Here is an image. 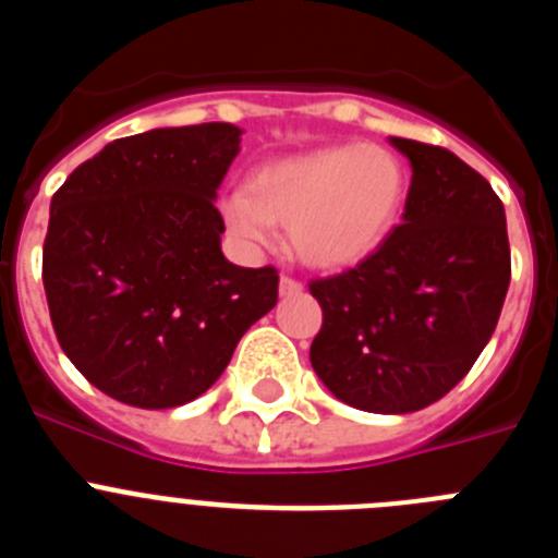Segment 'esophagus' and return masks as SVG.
<instances>
[{"label": "esophagus", "instance_id": "34e87169", "mask_svg": "<svg viewBox=\"0 0 558 558\" xmlns=\"http://www.w3.org/2000/svg\"><path fill=\"white\" fill-rule=\"evenodd\" d=\"M304 290V284L299 282V279H293V276H282L279 279V295H284V299H290V295H299Z\"/></svg>", "mask_w": 558, "mask_h": 558}]
</instances>
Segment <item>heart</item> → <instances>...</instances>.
Listing matches in <instances>:
<instances>
[{"label": "heart", "mask_w": 558, "mask_h": 558, "mask_svg": "<svg viewBox=\"0 0 558 558\" xmlns=\"http://www.w3.org/2000/svg\"><path fill=\"white\" fill-rule=\"evenodd\" d=\"M408 170L379 145H332L259 167L245 190L223 201V220L248 248L274 243L288 226L299 259L338 270L363 263L397 229Z\"/></svg>", "instance_id": "b5f03b06"}]
</instances>
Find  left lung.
<instances>
[{
	"label": "left lung",
	"mask_w": 558,
	"mask_h": 558,
	"mask_svg": "<svg viewBox=\"0 0 558 558\" xmlns=\"http://www.w3.org/2000/svg\"><path fill=\"white\" fill-rule=\"evenodd\" d=\"M391 145L413 170L402 223L368 259L310 282L324 310L310 363L368 413H413L450 393L489 343L511 282L489 181L447 147Z\"/></svg>",
	"instance_id": "left-lung-1"
}]
</instances>
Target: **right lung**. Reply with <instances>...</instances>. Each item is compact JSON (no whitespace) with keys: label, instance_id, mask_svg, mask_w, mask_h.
Here are the masks:
<instances>
[{"label":"right lung","instance_id":"add662e5","mask_svg":"<svg viewBox=\"0 0 558 558\" xmlns=\"http://www.w3.org/2000/svg\"><path fill=\"white\" fill-rule=\"evenodd\" d=\"M240 133L204 122L113 140L52 195V329L77 372L125 405L198 399L279 299L276 268H240L220 251L215 198Z\"/></svg>","mask_w":558,"mask_h":558}]
</instances>
